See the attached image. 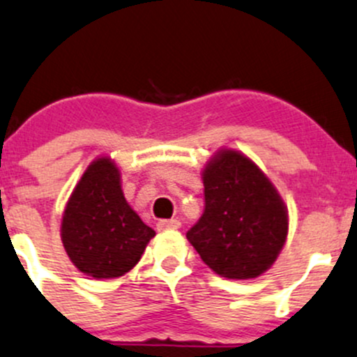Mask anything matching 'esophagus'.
Instances as JSON below:
<instances>
[{"instance_id": "1", "label": "esophagus", "mask_w": 357, "mask_h": 357, "mask_svg": "<svg viewBox=\"0 0 357 357\" xmlns=\"http://www.w3.org/2000/svg\"><path fill=\"white\" fill-rule=\"evenodd\" d=\"M158 229L160 231H165V229H178L180 228V221L178 220H162L158 221Z\"/></svg>"}]
</instances>
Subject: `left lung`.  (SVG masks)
<instances>
[{
  "mask_svg": "<svg viewBox=\"0 0 357 357\" xmlns=\"http://www.w3.org/2000/svg\"><path fill=\"white\" fill-rule=\"evenodd\" d=\"M206 209L187 240L211 271L254 279L278 260L289 229L281 194L254 160L220 148L201 172Z\"/></svg>",
  "mask_w": 357,
  "mask_h": 357,
  "instance_id": "8db88e82",
  "label": "left lung"
}]
</instances>
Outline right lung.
Instances as JSON below:
<instances>
[{"label": "right lung", "instance_id": "right-lung-1", "mask_svg": "<svg viewBox=\"0 0 357 357\" xmlns=\"http://www.w3.org/2000/svg\"><path fill=\"white\" fill-rule=\"evenodd\" d=\"M122 192L121 170L100 155L83 172L61 220V241L68 257L93 279H116L139 262L155 236Z\"/></svg>", "mask_w": 357, "mask_h": 357}]
</instances>
